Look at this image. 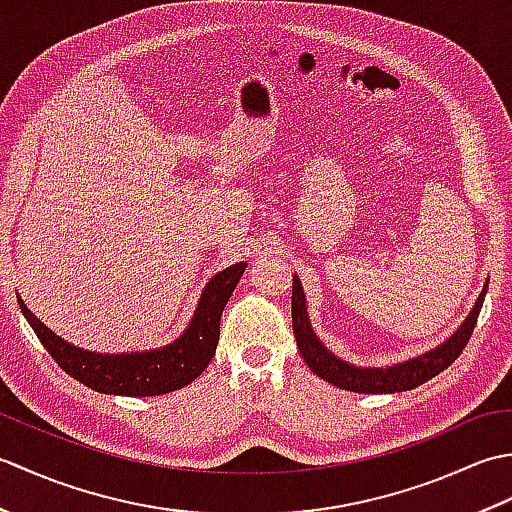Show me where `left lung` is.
I'll use <instances>...</instances> for the list:
<instances>
[{
    "label": "left lung",
    "mask_w": 512,
    "mask_h": 512,
    "mask_svg": "<svg viewBox=\"0 0 512 512\" xmlns=\"http://www.w3.org/2000/svg\"><path fill=\"white\" fill-rule=\"evenodd\" d=\"M486 288L488 284L480 292V297H477L475 308L471 310L469 317H466V321L460 325V330L455 332L449 341H444L436 350L387 369L356 367L325 350L323 343L314 336L310 328L306 297H303V288L297 277H292V330H295V339L303 361H306L312 372L321 376L323 380H328V383L347 391H358V394H394V391H407L427 383L429 378L444 372V369L462 354L475 330L477 317H480Z\"/></svg>",
    "instance_id": "8db88e82"
}]
</instances>
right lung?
Here are the masks:
<instances>
[{"mask_svg": "<svg viewBox=\"0 0 512 512\" xmlns=\"http://www.w3.org/2000/svg\"><path fill=\"white\" fill-rule=\"evenodd\" d=\"M244 270L246 264H233L217 273L206 284L187 332L176 343L154 352L110 356L81 350V347L61 341L26 308L24 301H17L37 339L65 374L101 394L160 396L189 385L211 363L217 341H220L224 306L231 299Z\"/></svg>", "mask_w": 512, "mask_h": 512, "instance_id": "right-lung-1", "label": "right lung"}]
</instances>
